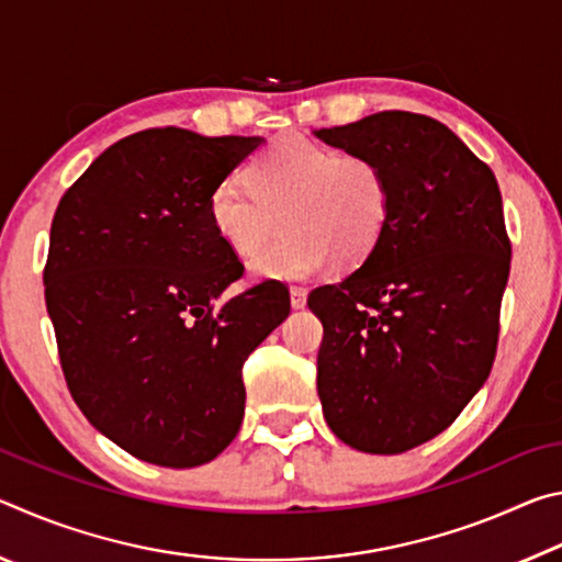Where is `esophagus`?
Wrapping results in <instances>:
<instances>
[{
    "mask_svg": "<svg viewBox=\"0 0 562 562\" xmlns=\"http://www.w3.org/2000/svg\"><path fill=\"white\" fill-rule=\"evenodd\" d=\"M290 302L294 310H302L307 304V290L304 288H290Z\"/></svg>",
    "mask_w": 562,
    "mask_h": 562,
    "instance_id": "obj_1",
    "label": "esophagus"
}]
</instances>
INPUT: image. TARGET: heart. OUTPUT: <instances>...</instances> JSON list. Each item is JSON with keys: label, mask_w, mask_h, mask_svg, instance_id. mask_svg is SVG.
<instances>
[{"label": "heart", "mask_w": 562, "mask_h": 562, "mask_svg": "<svg viewBox=\"0 0 562 562\" xmlns=\"http://www.w3.org/2000/svg\"><path fill=\"white\" fill-rule=\"evenodd\" d=\"M240 178H225L207 201L213 231L237 258L258 255L252 272L265 280H307L329 268L364 260L389 221L384 170L361 154H339L302 136H282L262 148Z\"/></svg>", "instance_id": "1"}]
</instances>
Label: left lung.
Here are the masks:
<instances>
[{"label": "left lung", "mask_w": 562, "mask_h": 562, "mask_svg": "<svg viewBox=\"0 0 562 562\" xmlns=\"http://www.w3.org/2000/svg\"><path fill=\"white\" fill-rule=\"evenodd\" d=\"M315 136L372 158L392 198L374 250L310 292L325 327L322 414L351 449L404 453L449 429L491 374L510 272L501 190L449 126L422 113L382 111Z\"/></svg>", "instance_id": "1"}]
</instances>
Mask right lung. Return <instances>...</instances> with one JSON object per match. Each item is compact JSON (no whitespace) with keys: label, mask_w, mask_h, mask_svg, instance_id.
<instances>
[{"label":"right lung","mask_w":562,"mask_h":562,"mask_svg":"<svg viewBox=\"0 0 562 562\" xmlns=\"http://www.w3.org/2000/svg\"><path fill=\"white\" fill-rule=\"evenodd\" d=\"M262 144L133 133L56 207L44 294L66 384L140 461L193 469L225 451L245 416V359L290 315L280 282L223 300L243 262L207 215L213 188Z\"/></svg>","instance_id":"obj_1"}]
</instances>
